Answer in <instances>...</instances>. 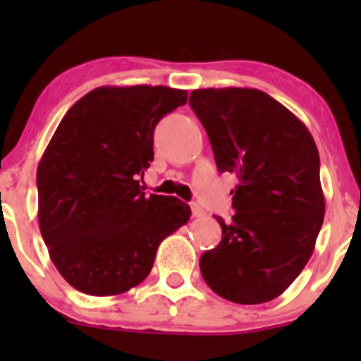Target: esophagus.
Segmentation results:
<instances>
[{
    "mask_svg": "<svg viewBox=\"0 0 361 361\" xmlns=\"http://www.w3.org/2000/svg\"><path fill=\"white\" fill-rule=\"evenodd\" d=\"M205 212H204V209H202V207L200 205H198V204H192V215H193V217H202V215H204Z\"/></svg>",
    "mask_w": 361,
    "mask_h": 361,
    "instance_id": "34e87169",
    "label": "esophagus"
}]
</instances>
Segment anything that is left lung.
I'll use <instances>...</instances> for the list:
<instances>
[{
	"label": "left lung",
	"mask_w": 361,
	"mask_h": 361,
	"mask_svg": "<svg viewBox=\"0 0 361 361\" xmlns=\"http://www.w3.org/2000/svg\"><path fill=\"white\" fill-rule=\"evenodd\" d=\"M190 106L207 130L215 164L234 173L231 222L200 258L205 283L235 304L270 302L312 256L324 195L319 152L307 127L270 94L252 88L193 90Z\"/></svg>",
	"instance_id": "8db88e82"
}]
</instances>
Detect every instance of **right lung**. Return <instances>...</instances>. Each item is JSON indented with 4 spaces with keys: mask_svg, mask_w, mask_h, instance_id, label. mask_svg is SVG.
Returning <instances> with one entry per match:
<instances>
[{
    "mask_svg": "<svg viewBox=\"0 0 361 361\" xmlns=\"http://www.w3.org/2000/svg\"><path fill=\"white\" fill-rule=\"evenodd\" d=\"M185 103L186 91L168 86H102L61 120L37 168L39 226L71 287L127 292L149 275L161 241L188 222L190 205L140 186L157 122Z\"/></svg>",
    "mask_w": 361,
    "mask_h": 361,
    "instance_id": "1",
    "label": "right lung"
}]
</instances>
